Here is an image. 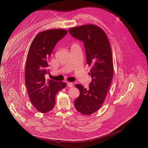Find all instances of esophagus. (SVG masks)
Here are the masks:
<instances>
[{
    "mask_svg": "<svg viewBox=\"0 0 148 148\" xmlns=\"http://www.w3.org/2000/svg\"><path fill=\"white\" fill-rule=\"evenodd\" d=\"M67 86L69 87H70V88L73 87V84L72 82H68L67 83Z\"/></svg>",
    "mask_w": 148,
    "mask_h": 148,
    "instance_id": "esophagus-1",
    "label": "esophagus"
}]
</instances>
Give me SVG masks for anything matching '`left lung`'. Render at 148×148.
<instances>
[{
  "mask_svg": "<svg viewBox=\"0 0 148 148\" xmlns=\"http://www.w3.org/2000/svg\"><path fill=\"white\" fill-rule=\"evenodd\" d=\"M75 38L84 42L87 62L91 67L89 75L92 81L85 88L81 84L75 87L79 91L75 100L77 111L83 115H91L102 106L113 78L114 66L111 47L108 38L99 26L90 24L69 29Z\"/></svg>",
  "mask_w": 148,
  "mask_h": 148,
  "instance_id": "8db88e82",
  "label": "left lung"
}]
</instances>
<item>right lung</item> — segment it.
<instances>
[{
	"label": "right lung",
	"instance_id": "right-lung-1",
	"mask_svg": "<svg viewBox=\"0 0 148 148\" xmlns=\"http://www.w3.org/2000/svg\"><path fill=\"white\" fill-rule=\"evenodd\" d=\"M68 33L62 29H49L38 33L30 46L25 68V83L29 98L34 108L41 113L51 111L57 93L66 83L46 79L49 73V57L57 42Z\"/></svg>",
	"mask_w": 148,
	"mask_h": 148
}]
</instances>
